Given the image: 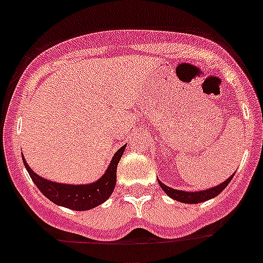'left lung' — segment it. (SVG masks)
I'll return each instance as SVG.
<instances>
[{
	"mask_svg": "<svg viewBox=\"0 0 263 263\" xmlns=\"http://www.w3.org/2000/svg\"><path fill=\"white\" fill-rule=\"evenodd\" d=\"M232 177L234 176L230 177L229 179H226V181H224L223 183L219 184V186L212 187V189H209V190H202V191H196V192L179 191V190L171 189V187L165 186V184L160 181H159V184H160V187L164 190L165 194H166L169 197H172V199L177 200V201L184 202V204H197V202L206 201V200L213 199V197L218 196V195L221 194L224 189H226L227 184L231 182Z\"/></svg>",
	"mask_w": 263,
	"mask_h": 263,
	"instance_id": "8db88e82",
	"label": "left lung"
}]
</instances>
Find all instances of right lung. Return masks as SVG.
<instances>
[{"label": "right lung", "mask_w": 263, "mask_h": 263, "mask_svg": "<svg viewBox=\"0 0 263 263\" xmlns=\"http://www.w3.org/2000/svg\"><path fill=\"white\" fill-rule=\"evenodd\" d=\"M125 147H126V144L122 146L120 149H117L104 176H102L98 181L90 184H79V186L74 184L73 186V184L55 183V182L47 181V179L37 176L27 165L24 157L23 162L37 189L50 201L57 205H61V206L72 209V211H89V209L96 208V206L101 205L102 202H104L111 196L115 184H116L117 164H119L120 159L124 154Z\"/></svg>", "instance_id": "add662e5"}]
</instances>
